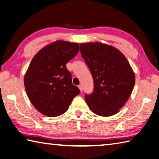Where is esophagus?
I'll use <instances>...</instances> for the list:
<instances>
[{"instance_id":"34e87169","label":"esophagus","mask_w":159,"mask_h":159,"mask_svg":"<svg viewBox=\"0 0 159 159\" xmlns=\"http://www.w3.org/2000/svg\"><path fill=\"white\" fill-rule=\"evenodd\" d=\"M79 89H80V92H83V86L82 85H79Z\"/></svg>"}]
</instances>
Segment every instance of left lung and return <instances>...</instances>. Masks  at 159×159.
<instances>
[{"mask_svg":"<svg viewBox=\"0 0 159 159\" xmlns=\"http://www.w3.org/2000/svg\"><path fill=\"white\" fill-rule=\"evenodd\" d=\"M80 50L94 84L93 93L85 96L87 105L98 116H113L134 88L135 76L130 63L119 50L105 43H81Z\"/></svg>","mask_w":159,"mask_h":159,"instance_id":"left-lung-1","label":"left lung"}]
</instances>
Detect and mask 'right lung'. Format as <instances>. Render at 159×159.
<instances>
[{
	"mask_svg": "<svg viewBox=\"0 0 159 159\" xmlns=\"http://www.w3.org/2000/svg\"><path fill=\"white\" fill-rule=\"evenodd\" d=\"M79 51L78 43L58 40L40 50L33 58L24 83L30 101L42 114L52 117L61 116L80 93L72 84L66 67Z\"/></svg>",
	"mask_w": 159,
	"mask_h": 159,
	"instance_id": "right-lung-1",
	"label": "right lung"
}]
</instances>
